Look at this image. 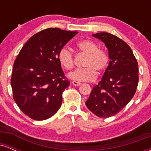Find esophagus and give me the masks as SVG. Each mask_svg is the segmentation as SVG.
I'll return each mask as SVG.
<instances>
[{
    "label": "esophagus",
    "mask_w": 151,
    "mask_h": 151,
    "mask_svg": "<svg viewBox=\"0 0 151 151\" xmlns=\"http://www.w3.org/2000/svg\"><path fill=\"white\" fill-rule=\"evenodd\" d=\"M72 84L74 86H79V85H81V83L78 82V81H72Z\"/></svg>",
    "instance_id": "esophagus-1"
}]
</instances>
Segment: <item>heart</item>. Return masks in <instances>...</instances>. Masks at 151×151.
Listing matches in <instances>:
<instances>
[{
    "mask_svg": "<svg viewBox=\"0 0 151 151\" xmlns=\"http://www.w3.org/2000/svg\"><path fill=\"white\" fill-rule=\"evenodd\" d=\"M77 48L87 55L84 62V68L78 69L68 74L70 79L76 81H92L106 70L109 57L104 50L99 49L98 45L91 40H83L77 44ZM58 60L67 70H72L74 65V55L67 47H62L58 52Z\"/></svg>",
    "mask_w": 151,
    "mask_h": 151,
    "instance_id": "1",
    "label": "heart"
}]
</instances>
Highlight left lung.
Listing matches in <instances>:
<instances>
[{"label": "left lung", "instance_id": "left-lung-1", "mask_svg": "<svg viewBox=\"0 0 151 151\" xmlns=\"http://www.w3.org/2000/svg\"><path fill=\"white\" fill-rule=\"evenodd\" d=\"M92 36L104 43L110 61L86 106L98 117L108 118L119 113L134 96L138 84V62L131 47L116 36L107 32Z\"/></svg>", "mask_w": 151, "mask_h": 151}]
</instances>
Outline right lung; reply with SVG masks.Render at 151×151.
<instances>
[{
    "mask_svg": "<svg viewBox=\"0 0 151 151\" xmlns=\"http://www.w3.org/2000/svg\"><path fill=\"white\" fill-rule=\"evenodd\" d=\"M77 32L47 28L24 45L13 65V99L25 115L42 121L55 115L62 93L70 85L58 60V52Z\"/></svg>",
    "mask_w": 151,
    "mask_h": 151,
    "instance_id": "right-lung-1",
    "label": "right lung"
}]
</instances>
